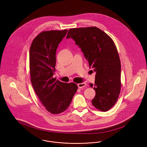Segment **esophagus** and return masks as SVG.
<instances>
[{"label": "esophagus", "mask_w": 147, "mask_h": 147, "mask_svg": "<svg viewBox=\"0 0 147 147\" xmlns=\"http://www.w3.org/2000/svg\"><path fill=\"white\" fill-rule=\"evenodd\" d=\"M86 85V84L85 83H79L78 84V86L79 88H82L85 87Z\"/></svg>", "instance_id": "34e87169"}]
</instances>
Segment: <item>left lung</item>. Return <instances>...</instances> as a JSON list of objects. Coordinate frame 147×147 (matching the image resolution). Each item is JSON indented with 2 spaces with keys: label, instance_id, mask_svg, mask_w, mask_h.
Here are the masks:
<instances>
[{
  "label": "left lung",
  "instance_id": "1",
  "mask_svg": "<svg viewBox=\"0 0 147 147\" xmlns=\"http://www.w3.org/2000/svg\"><path fill=\"white\" fill-rule=\"evenodd\" d=\"M70 38L96 73L95 84H90L96 92L92 104L100 111H107L117 101L121 86V62L114 42L96 27L70 28L67 36V39Z\"/></svg>",
  "mask_w": 147,
  "mask_h": 147
}]
</instances>
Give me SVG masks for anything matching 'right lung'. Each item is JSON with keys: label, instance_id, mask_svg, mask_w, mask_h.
<instances>
[{"label": "right lung", "instance_id": "add662e5", "mask_svg": "<svg viewBox=\"0 0 147 147\" xmlns=\"http://www.w3.org/2000/svg\"><path fill=\"white\" fill-rule=\"evenodd\" d=\"M67 32L66 29L42 32L34 38L30 49L31 83L42 104L53 114L64 111L78 89L74 83H65L53 78L56 50Z\"/></svg>", "mask_w": 147, "mask_h": 147}]
</instances>
